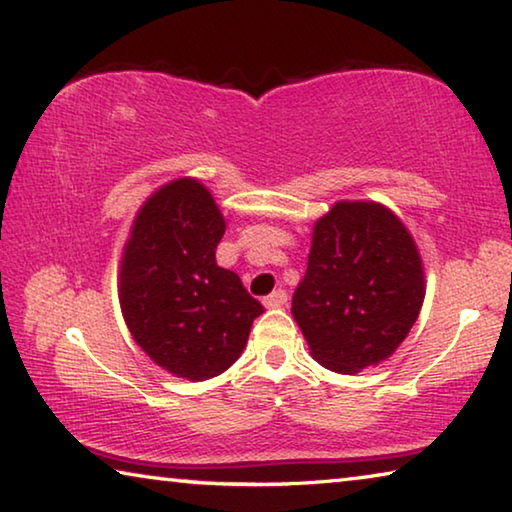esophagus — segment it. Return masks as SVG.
<instances>
[{
	"mask_svg": "<svg viewBox=\"0 0 512 512\" xmlns=\"http://www.w3.org/2000/svg\"><path fill=\"white\" fill-rule=\"evenodd\" d=\"M287 300H289L287 291L277 289V291H273L271 296H268V298L264 300V305H266V307H284V305H287Z\"/></svg>",
	"mask_w": 512,
	"mask_h": 512,
	"instance_id": "esophagus-1",
	"label": "esophagus"
}]
</instances>
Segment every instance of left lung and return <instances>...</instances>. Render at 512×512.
I'll return each mask as SVG.
<instances>
[{"label":"left lung","instance_id":"1","mask_svg":"<svg viewBox=\"0 0 512 512\" xmlns=\"http://www.w3.org/2000/svg\"><path fill=\"white\" fill-rule=\"evenodd\" d=\"M424 291L420 250L400 216L377 201H339L314 223L291 314L320 366L354 375L400 348Z\"/></svg>","mask_w":512,"mask_h":512}]
</instances>
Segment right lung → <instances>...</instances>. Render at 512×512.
Returning a JSON list of instances; mask_svg holds the SVG:
<instances>
[{
	"instance_id": "1",
	"label": "right lung",
	"mask_w": 512,
	"mask_h": 512,
	"mask_svg": "<svg viewBox=\"0 0 512 512\" xmlns=\"http://www.w3.org/2000/svg\"><path fill=\"white\" fill-rule=\"evenodd\" d=\"M225 219L201 180L162 185L137 210L119 264V305L135 343L169 375L228 370L264 307L216 264Z\"/></svg>"
}]
</instances>
